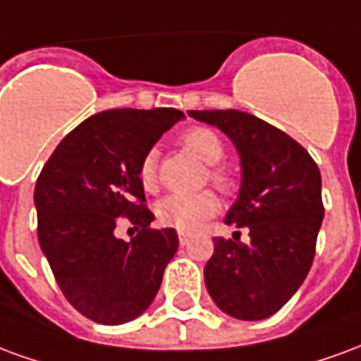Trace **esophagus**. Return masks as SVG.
<instances>
[{"label": "esophagus", "instance_id": "1", "mask_svg": "<svg viewBox=\"0 0 361 361\" xmlns=\"http://www.w3.org/2000/svg\"><path fill=\"white\" fill-rule=\"evenodd\" d=\"M180 243H181V245H188V243H189V235L188 234H180Z\"/></svg>", "mask_w": 361, "mask_h": 361}]
</instances>
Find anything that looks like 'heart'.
<instances>
[{
    "label": "heart",
    "instance_id": "1",
    "mask_svg": "<svg viewBox=\"0 0 361 361\" xmlns=\"http://www.w3.org/2000/svg\"><path fill=\"white\" fill-rule=\"evenodd\" d=\"M183 147L193 152L203 164L216 166L224 158V142L219 137V133L211 127L197 126L188 129L181 135ZM139 183L145 191H154L158 183V150L149 149L142 154L139 162ZM211 181L219 188H228V176L219 168H212ZM219 211V199L204 191V193H170L162 197L157 203V216L162 226L176 228L180 232H197L203 226L204 220L214 216Z\"/></svg>",
    "mask_w": 361,
    "mask_h": 361
}]
</instances>
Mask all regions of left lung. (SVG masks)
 <instances>
[{
    "mask_svg": "<svg viewBox=\"0 0 361 361\" xmlns=\"http://www.w3.org/2000/svg\"><path fill=\"white\" fill-rule=\"evenodd\" d=\"M234 142L242 185L226 224L250 243L214 238L204 284L220 310L242 321L274 315L302 286L323 222L321 173L310 152L263 119L240 110H189Z\"/></svg>",
    "mask_w": 361,
    "mask_h": 361,
    "instance_id": "1",
    "label": "left lung"
}]
</instances>
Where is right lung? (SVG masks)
<instances>
[{
  "label": "right lung",
  "instance_id": "right-lung-1",
  "mask_svg": "<svg viewBox=\"0 0 361 361\" xmlns=\"http://www.w3.org/2000/svg\"><path fill=\"white\" fill-rule=\"evenodd\" d=\"M183 118L173 108L100 111L66 135L38 176V242L67 302L90 321L123 325L139 317L178 251L173 228H149L154 214L137 170ZM121 216L142 228L131 243L115 235Z\"/></svg>",
  "mask_w": 361,
  "mask_h": 361
}]
</instances>
